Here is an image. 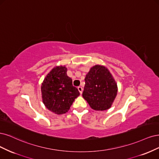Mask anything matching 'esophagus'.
<instances>
[{
  "mask_svg": "<svg viewBox=\"0 0 159 159\" xmlns=\"http://www.w3.org/2000/svg\"><path fill=\"white\" fill-rule=\"evenodd\" d=\"M78 90H79V93H80V94H82L83 93V89L82 88L81 86H79L78 87Z\"/></svg>",
  "mask_w": 159,
  "mask_h": 159,
  "instance_id": "1",
  "label": "esophagus"
}]
</instances>
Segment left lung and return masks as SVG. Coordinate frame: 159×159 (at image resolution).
<instances>
[{
  "instance_id": "1",
  "label": "left lung",
  "mask_w": 159,
  "mask_h": 159,
  "mask_svg": "<svg viewBox=\"0 0 159 159\" xmlns=\"http://www.w3.org/2000/svg\"><path fill=\"white\" fill-rule=\"evenodd\" d=\"M83 93L92 109L104 111L109 109L117 93V86L111 74L104 66L96 65L87 73Z\"/></svg>"
}]
</instances>
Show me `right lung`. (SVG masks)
Returning <instances> with one entry per match:
<instances>
[{
	"mask_svg": "<svg viewBox=\"0 0 159 159\" xmlns=\"http://www.w3.org/2000/svg\"><path fill=\"white\" fill-rule=\"evenodd\" d=\"M66 71L65 66H55L45 76L41 87L44 105L59 115L67 112L75 99L80 95Z\"/></svg>",
	"mask_w": 159,
	"mask_h": 159,
	"instance_id": "right-lung-1",
	"label": "right lung"
}]
</instances>
